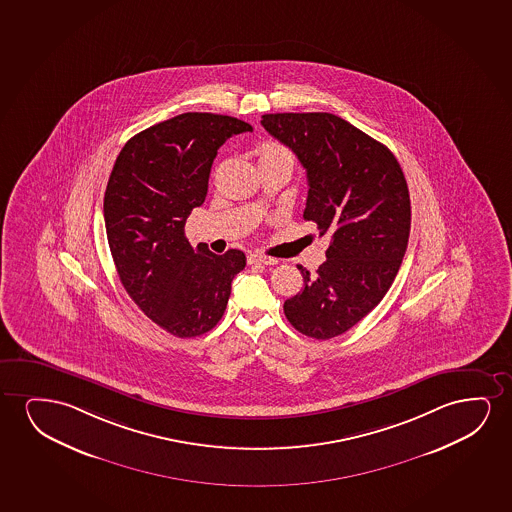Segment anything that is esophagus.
<instances>
[{
    "mask_svg": "<svg viewBox=\"0 0 512 512\" xmlns=\"http://www.w3.org/2000/svg\"><path fill=\"white\" fill-rule=\"evenodd\" d=\"M248 264L274 266V264H278V260L273 259V257H267V255H262V253H250V255H248Z\"/></svg>",
    "mask_w": 512,
    "mask_h": 512,
    "instance_id": "obj_1",
    "label": "esophagus"
}]
</instances>
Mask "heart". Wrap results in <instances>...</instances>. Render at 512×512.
Instances as JSON below:
<instances>
[{
    "mask_svg": "<svg viewBox=\"0 0 512 512\" xmlns=\"http://www.w3.org/2000/svg\"><path fill=\"white\" fill-rule=\"evenodd\" d=\"M257 154H259V162L273 161V159H290V161H294V157H292L288 148L283 147L280 143H273V141L260 145Z\"/></svg>",
    "mask_w": 512,
    "mask_h": 512,
    "instance_id": "b5f03b06",
    "label": "heart"
}]
</instances>
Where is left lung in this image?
Returning <instances> with one entry per match:
<instances>
[{"instance_id": "left-lung-1", "label": "left lung", "mask_w": 512, "mask_h": 512, "mask_svg": "<svg viewBox=\"0 0 512 512\" xmlns=\"http://www.w3.org/2000/svg\"><path fill=\"white\" fill-rule=\"evenodd\" d=\"M260 124L308 176L304 218L329 234L315 274L283 304L288 322L315 339L341 336L392 287L411 231L406 178L388 148L332 113H267Z\"/></svg>"}]
</instances>
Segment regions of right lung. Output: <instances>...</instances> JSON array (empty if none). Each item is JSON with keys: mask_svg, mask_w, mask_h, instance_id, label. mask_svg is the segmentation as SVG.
<instances>
[{"mask_svg": "<svg viewBox=\"0 0 512 512\" xmlns=\"http://www.w3.org/2000/svg\"><path fill=\"white\" fill-rule=\"evenodd\" d=\"M246 131L229 115L182 113L133 136L113 164L103 204L113 262L136 306L173 336L213 329L245 269L241 250H194L185 222L206 199L218 148Z\"/></svg>", "mask_w": 512, "mask_h": 512, "instance_id": "obj_1", "label": "right lung"}]
</instances>
